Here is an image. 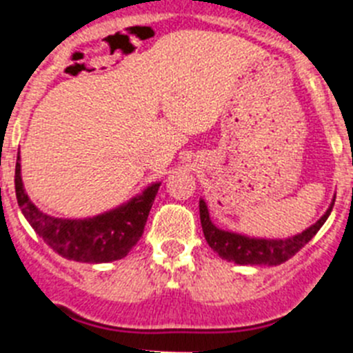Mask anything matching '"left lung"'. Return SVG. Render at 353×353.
Masks as SVG:
<instances>
[{
	"label": "left lung",
	"mask_w": 353,
	"mask_h": 353,
	"mask_svg": "<svg viewBox=\"0 0 353 353\" xmlns=\"http://www.w3.org/2000/svg\"><path fill=\"white\" fill-rule=\"evenodd\" d=\"M334 201L330 203L325 214L307 230L290 239H252V236L240 235L219 230L210 221L207 203L199 199V219L203 228L205 240L223 260L233 261L236 265H281L292 256H295L311 239L323 226L327 217L332 212Z\"/></svg>",
	"instance_id": "obj_1"
}]
</instances>
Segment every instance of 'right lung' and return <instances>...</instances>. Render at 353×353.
Returning a JSON list of instances; mask_svg holds the SVG:
<instances>
[{"label":"right lung","mask_w":353,"mask_h":353,"mask_svg":"<svg viewBox=\"0 0 353 353\" xmlns=\"http://www.w3.org/2000/svg\"><path fill=\"white\" fill-rule=\"evenodd\" d=\"M161 183H152L129 203L88 219H60L43 214L31 203L21 179V162H15V196L21 212L43 242L67 260L105 263L121 260L138 244L150 208Z\"/></svg>","instance_id":"obj_1"}]
</instances>
